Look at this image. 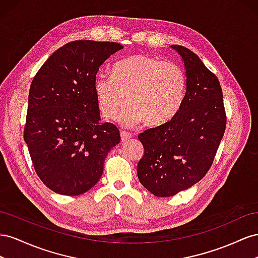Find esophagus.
I'll list each match as a JSON object with an SVG mask.
<instances>
[{"label": "esophagus", "instance_id": "34e87169", "mask_svg": "<svg viewBox=\"0 0 258 258\" xmlns=\"http://www.w3.org/2000/svg\"><path fill=\"white\" fill-rule=\"evenodd\" d=\"M132 134H130V133H126V132H121V142L122 143H126L128 139H131L132 138Z\"/></svg>", "mask_w": 258, "mask_h": 258}]
</instances>
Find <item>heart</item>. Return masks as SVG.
<instances>
[{
	"mask_svg": "<svg viewBox=\"0 0 258 258\" xmlns=\"http://www.w3.org/2000/svg\"><path fill=\"white\" fill-rule=\"evenodd\" d=\"M94 92L106 119H113L127 99L130 104L117 116L122 125L134 126L145 120L150 126H159L178 111L186 92V77L172 61L134 55L117 61L111 77L98 75Z\"/></svg>",
	"mask_w": 258,
	"mask_h": 258,
	"instance_id": "obj_1",
	"label": "heart"
}]
</instances>
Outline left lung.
<instances>
[{
    "mask_svg": "<svg viewBox=\"0 0 258 258\" xmlns=\"http://www.w3.org/2000/svg\"><path fill=\"white\" fill-rule=\"evenodd\" d=\"M186 70V93L178 111L138 139L144 156L137 176L157 197H172L200 181L214 161L226 128L219 81L189 48L172 45Z\"/></svg>",
    "mask_w": 258,
    "mask_h": 258,
    "instance_id": "1",
    "label": "left lung"
}]
</instances>
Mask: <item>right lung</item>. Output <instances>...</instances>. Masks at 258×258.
Returning <instances> with one entry per match:
<instances>
[{
	"label": "right lung",
	"instance_id": "add662e5",
	"mask_svg": "<svg viewBox=\"0 0 258 258\" xmlns=\"http://www.w3.org/2000/svg\"><path fill=\"white\" fill-rule=\"evenodd\" d=\"M122 48L114 42H70L32 80L24 137L36 174L56 194L79 196L94 187L120 143L115 125L99 122L94 82L100 66Z\"/></svg>",
	"mask_w": 258,
	"mask_h": 258
}]
</instances>
